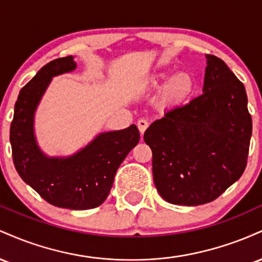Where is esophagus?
Here are the masks:
<instances>
[{"label":"esophagus","mask_w":262,"mask_h":262,"mask_svg":"<svg viewBox=\"0 0 262 262\" xmlns=\"http://www.w3.org/2000/svg\"><path fill=\"white\" fill-rule=\"evenodd\" d=\"M149 127V123L146 119L144 118H140L139 121H138V129H139V132L141 134H144V132L146 130V128Z\"/></svg>","instance_id":"34e87169"}]
</instances>
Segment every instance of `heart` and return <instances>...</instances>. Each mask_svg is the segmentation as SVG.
<instances>
[{
	"mask_svg": "<svg viewBox=\"0 0 262 262\" xmlns=\"http://www.w3.org/2000/svg\"><path fill=\"white\" fill-rule=\"evenodd\" d=\"M171 74L172 73L169 70H161L158 71V73L151 74L145 80L144 86L149 90H158L171 76ZM194 87H196V81H194V77L192 76V74L187 73V71H180V73L173 74L165 83L164 87H162V103L167 104V106H179V104H182L183 102H186L191 97L192 93L194 91Z\"/></svg>",
	"mask_w": 262,
	"mask_h": 262,
	"instance_id": "heart-1",
	"label": "heart"
}]
</instances>
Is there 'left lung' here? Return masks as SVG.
<instances>
[{
  "label": "left lung",
  "mask_w": 262,
  "mask_h": 262,
  "mask_svg": "<svg viewBox=\"0 0 262 262\" xmlns=\"http://www.w3.org/2000/svg\"><path fill=\"white\" fill-rule=\"evenodd\" d=\"M206 58L202 95L166 111L144 133L155 187L179 206L214 201L240 179L248 161L252 121L245 87L223 60Z\"/></svg>",
  "instance_id": "left-lung-1"
}]
</instances>
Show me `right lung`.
<instances>
[{"label":"right lung","instance_id":"1","mask_svg":"<svg viewBox=\"0 0 262 262\" xmlns=\"http://www.w3.org/2000/svg\"><path fill=\"white\" fill-rule=\"evenodd\" d=\"M75 69L76 62L71 55L55 59L20 90L10 140L18 175L41 198L60 208L91 209L106 201L119 165L137 145L140 134L132 124L123 130L101 133L68 158L45 155L35 140V110L53 77Z\"/></svg>","mask_w":262,"mask_h":262}]
</instances>
